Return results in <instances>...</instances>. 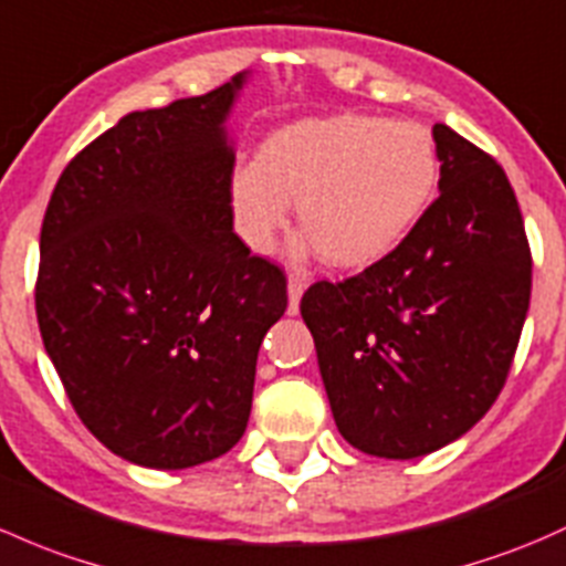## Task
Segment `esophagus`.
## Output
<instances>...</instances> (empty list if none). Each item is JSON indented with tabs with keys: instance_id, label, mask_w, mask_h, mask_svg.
<instances>
[{
	"instance_id": "34e87169",
	"label": "esophagus",
	"mask_w": 566,
	"mask_h": 566,
	"mask_svg": "<svg viewBox=\"0 0 566 566\" xmlns=\"http://www.w3.org/2000/svg\"><path fill=\"white\" fill-rule=\"evenodd\" d=\"M303 290H306V279H303V276H290V282H287V295H290L287 314H298Z\"/></svg>"
}]
</instances>
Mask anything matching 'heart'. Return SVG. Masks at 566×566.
Here are the masks:
<instances>
[{
	"mask_svg": "<svg viewBox=\"0 0 566 566\" xmlns=\"http://www.w3.org/2000/svg\"><path fill=\"white\" fill-rule=\"evenodd\" d=\"M437 181V146L420 124L336 113L268 135L258 163L238 165L228 195L235 233L252 252L273 247L295 200L319 258L360 268L418 224Z\"/></svg>",
	"mask_w": 566,
	"mask_h": 566,
	"instance_id": "1",
	"label": "heart"
}]
</instances>
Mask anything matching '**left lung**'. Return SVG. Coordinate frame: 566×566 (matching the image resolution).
I'll use <instances>...</instances> for the list:
<instances>
[{
  "instance_id": "left-lung-1",
  "label": "left lung",
  "mask_w": 566,
  "mask_h": 566,
  "mask_svg": "<svg viewBox=\"0 0 566 566\" xmlns=\"http://www.w3.org/2000/svg\"><path fill=\"white\" fill-rule=\"evenodd\" d=\"M439 198L407 238L301 314L338 433L377 458L455 442L507 382L532 298V249L502 165L433 124Z\"/></svg>"
}]
</instances>
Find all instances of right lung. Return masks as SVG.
Returning a JSON list of instances; mask_svg holds the SVG:
<instances>
[{"label": "right lung", "instance_id": "add662e5", "mask_svg": "<svg viewBox=\"0 0 566 566\" xmlns=\"http://www.w3.org/2000/svg\"><path fill=\"white\" fill-rule=\"evenodd\" d=\"M247 73L127 113L48 200L40 336L83 426L124 461L187 469L243 437L287 279L233 233L224 118Z\"/></svg>", "mask_w": 566, "mask_h": 566}]
</instances>
